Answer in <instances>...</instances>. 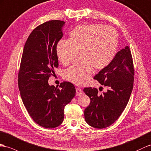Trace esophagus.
<instances>
[{"label":"esophagus","instance_id":"34e87169","mask_svg":"<svg viewBox=\"0 0 151 151\" xmlns=\"http://www.w3.org/2000/svg\"><path fill=\"white\" fill-rule=\"evenodd\" d=\"M76 95H77V96H79V95H81L83 93V90L81 89L80 88L77 87L76 88Z\"/></svg>","mask_w":151,"mask_h":151}]
</instances>
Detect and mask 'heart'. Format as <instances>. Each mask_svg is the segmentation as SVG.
Here are the masks:
<instances>
[{"mask_svg": "<svg viewBox=\"0 0 151 151\" xmlns=\"http://www.w3.org/2000/svg\"><path fill=\"white\" fill-rule=\"evenodd\" d=\"M119 35L115 28L102 24L81 25L69 33L68 40H61L56 46V56L65 66L79 59L63 72L65 80L77 85L86 83L93 68L104 69L115 57Z\"/></svg>", "mask_w": 151, "mask_h": 151, "instance_id": "heart-1", "label": "heart"}]
</instances>
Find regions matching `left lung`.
<instances>
[{
	"label": "left lung",
	"instance_id": "1",
	"mask_svg": "<svg viewBox=\"0 0 151 151\" xmlns=\"http://www.w3.org/2000/svg\"><path fill=\"white\" fill-rule=\"evenodd\" d=\"M134 74L131 52L126 46L94 77L101 84L107 87L106 92L100 95L97 88H84V92L90 99V104L84 109V119L88 125L102 129L111 126L119 118L129 100Z\"/></svg>",
	"mask_w": 151,
	"mask_h": 151
}]
</instances>
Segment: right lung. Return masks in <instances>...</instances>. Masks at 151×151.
Segmentation results:
<instances>
[{
    "label": "right lung",
    "mask_w": 151,
    "mask_h": 151,
    "mask_svg": "<svg viewBox=\"0 0 151 151\" xmlns=\"http://www.w3.org/2000/svg\"><path fill=\"white\" fill-rule=\"evenodd\" d=\"M65 22L50 20L36 27L25 43L18 83L21 98L29 115L39 126L54 128L64 119L65 106L76 95V88L64 81L50 86V76L58 67L57 43L63 37Z\"/></svg>",
    "instance_id": "right-lung-1"
}]
</instances>
